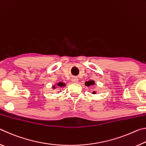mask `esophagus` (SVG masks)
<instances>
[{
    "label": "esophagus",
    "mask_w": 146,
    "mask_h": 146,
    "mask_svg": "<svg viewBox=\"0 0 146 146\" xmlns=\"http://www.w3.org/2000/svg\"><path fill=\"white\" fill-rule=\"evenodd\" d=\"M71 81H72L73 83H77L78 81V79L76 77H73L71 78Z\"/></svg>",
    "instance_id": "esophagus-1"
}]
</instances>
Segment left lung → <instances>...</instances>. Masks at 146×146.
Here are the masks:
<instances>
[{
    "instance_id": "left-lung-1",
    "label": "left lung",
    "mask_w": 146,
    "mask_h": 146,
    "mask_svg": "<svg viewBox=\"0 0 146 146\" xmlns=\"http://www.w3.org/2000/svg\"><path fill=\"white\" fill-rule=\"evenodd\" d=\"M94 84H95V81L94 80H89V81H88V82H85V85L86 86H88V87H89V86H93ZM93 93L95 94L96 92L95 91H93Z\"/></svg>"
}]
</instances>
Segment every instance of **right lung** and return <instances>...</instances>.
<instances>
[{
	"instance_id": "add662e5",
	"label": "right lung",
	"mask_w": 146,
	"mask_h": 146,
	"mask_svg": "<svg viewBox=\"0 0 146 146\" xmlns=\"http://www.w3.org/2000/svg\"><path fill=\"white\" fill-rule=\"evenodd\" d=\"M56 86H53V90H55V89L56 87H60V88H62V87H64V86H66L65 84L63 83L62 82H58V83L56 84Z\"/></svg>"
}]
</instances>
